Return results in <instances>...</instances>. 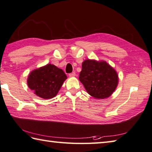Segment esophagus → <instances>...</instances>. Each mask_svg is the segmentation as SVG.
<instances>
[{
  "instance_id": "1",
  "label": "esophagus",
  "mask_w": 152,
  "mask_h": 152,
  "mask_svg": "<svg viewBox=\"0 0 152 152\" xmlns=\"http://www.w3.org/2000/svg\"><path fill=\"white\" fill-rule=\"evenodd\" d=\"M69 77H75V73L73 72L71 73H69Z\"/></svg>"
}]
</instances>
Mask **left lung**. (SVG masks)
I'll list each match as a JSON object with an SVG mask.
<instances>
[{
  "label": "left lung",
  "instance_id": "1",
  "mask_svg": "<svg viewBox=\"0 0 152 152\" xmlns=\"http://www.w3.org/2000/svg\"><path fill=\"white\" fill-rule=\"evenodd\" d=\"M79 81L87 92L96 99L109 97L118 84V75L105 61L86 59L82 64Z\"/></svg>",
  "mask_w": 152,
  "mask_h": 152
}]
</instances>
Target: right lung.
I'll use <instances>...</instances> for the list:
<instances>
[{
	"label": "right lung",
	"instance_id": "1",
	"mask_svg": "<svg viewBox=\"0 0 152 152\" xmlns=\"http://www.w3.org/2000/svg\"><path fill=\"white\" fill-rule=\"evenodd\" d=\"M66 79L67 75L61 69L48 64L31 71L27 84L37 96L49 99L57 95Z\"/></svg>",
	"mask_w": 152,
	"mask_h": 152
}]
</instances>
